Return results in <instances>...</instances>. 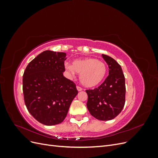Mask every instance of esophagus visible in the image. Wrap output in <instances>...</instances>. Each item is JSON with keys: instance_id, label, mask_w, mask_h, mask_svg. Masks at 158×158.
Listing matches in <instances>:
<instances>
[{"instance_id": "1", "label": "esophagus", "mask_w": 158, "mask_h": 158, "mask_svg": "<svg viewBox=\"0 0 158 158\" xmlns=\"http://www.w3.org/2000/svg\"><path fill=\"white\" fill-rule=\"evenodd\" d=\"M76 89H77V90L78 91V92H80V91H82L83 89L82 88L80 87V86H76Z\"/></svg>"}]
</instances>
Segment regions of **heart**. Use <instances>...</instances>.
I'll return each instance as SVG.
<instances>
[{"mask_svg": "<svg viewBox=\"0 0 158 158\" xmlns=\"http://www.w3.org/2000/svg\"><path fill=\"white\" fill-rule=\"evenodd\" d=\"M71 75L79 74L80 82L87 88L96 86L104 80L107 74V66L103 61L94 58L76 59L73 64H65Z\"/></svg>", "mask_w": 158, "mask_h": 158, "instance_id": "1", "label": "heart"}]
</instances>
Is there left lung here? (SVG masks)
Masks as SVG:
<instances>
[{
  "mask_svg": "<svg viewBox=\"0 0 158 158\" xmlns=\"http://www.w3.org/2000/svg\"><path fill=\"white\" fill-rule=\"evenodd\" d=\"M102 57L109 66V76L98 88L85 90L89 113L98 120L109 121L121 112L125 103V78L121 65L106 55Z\"/></svg>",
  "mask_w": 158,
  "mask_h": 158,
  "instance_id": "obj_1",
  "label": "left lung"
}]
</instances>
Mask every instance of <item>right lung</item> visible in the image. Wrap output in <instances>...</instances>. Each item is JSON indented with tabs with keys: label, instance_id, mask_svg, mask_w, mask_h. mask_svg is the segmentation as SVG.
Returning a JSON list of instances; mask_svg holds the SVG:
<instances>
[{
	"label": "right lung",
	"instance_id": "right-lung-1",
	"mask_svg": "<svg viewBox=\"0 0 158 158\" xmlns=\"http://www.w3.org/2000/svg\"><path fill=\"white\" fill-rule=\"evenodd\" d=\"M66 56L63 52H42L28 64L23 75L26 106L45 125L63 122L78 94L75 84L63 76Z\"/></svg>",
	"mask_w": 158,
	"mask_h": 158
}]
</instances>
